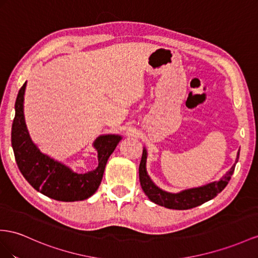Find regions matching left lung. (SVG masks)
I'll list each match as a JSON object with an SVG mask.
<instances>
[{
	"label": "left lung",
	"instance_id": "obj_1",
	"mask_svg": "<svg viewBox=\"0 0 258 258\" xmlns=\"http://www.w3.org/2000/svg\"><path fill=\"white\" fill-rule=\"evenodd\" d=\"M240 150L237 153L236 161L239 160ZM146 158L147 153L146 149L144 148L142 160L140 163V182L144 193L148 196L151 202H154L157 205H160L166 208L170 209H177V210H184V209H190L200 206V205L206 203L210 200H213L219 194L221 190L228 185V183L231 179V175L234 172L235 163L230 169L229 172L224 175L220 181H216L213 183H209L207 185L196 187V188H189L183 190L181 193L172 194L164 192V190L157 187L153 181L150 180L146 172Z\"/></svg>",
	"mask_w": 258,
	"mask_h": 258
}]
</instances>
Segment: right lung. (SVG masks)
I'll return each mask as SVG.
<instances>
[{
	"label": "right lung",
	"instance_id": "right-lung-1",
	"mask_svg": "<svg viewBox=\"0 0 258 258\" xmlns=\"http://www.w3.org/2000/svg\"><path fill=\"white\" fill-rule=\"evenodd\" d=\"M26 83L19 89L15 102V117L12 125V147L17 167L30 185L38 192L60 202L87 200L100 185L105 164L116 145L118 135L98 137L94 146L98 151V167L87 173L78 174L62 163L41 154L32 144L24 118Z\"/></svg>",
	"mask_w": 258,
	"mask_h": 258
}]
</instances>
